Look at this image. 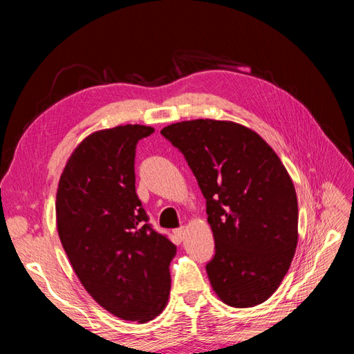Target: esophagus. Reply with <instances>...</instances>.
Masks as SVG:
<instances>
[{
	"instance_id": "esophagus-1",
	"label": "esophagus",
	"mask_w": 354,
	"mask_h": 354,
	"mask_svg": "<svg viewBox=\"0 0 354 354\" xmlns=\"http://www.w3.org/2000/svg\"><path fill=\"white\" fill-rule=\"evenodd\" d=\"M174 234H176V238H178V239H183V238H185V234H186V229H185V227L176 229V230H174Z\"/></svg>"
}]
</instances>
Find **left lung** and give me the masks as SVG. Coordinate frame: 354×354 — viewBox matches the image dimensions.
Returning a JSON list of instances; mask_svg holds the SVG:
<instances>
[{"label":"left lung","mask_w":354,"mask_h":354,"mask_svg":"<svg viewBox=\"0 0 354 354\" xmlns=\"http://www.w3.org/2000/svg\"><path fill=\"white\" fill-rule=\"evenodd\" d=\"M160 134L185 155L207 199L214 292L230 307L264 303L279 288L298 241V202L282 160L255 131L232 121H183Z\"/></svg>","instance_id":"obj_1"}]
</instances>
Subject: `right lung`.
<instances>
[{
    "instance_id": "obj_1",
    "label": "right lung",
    "mask_w": 354,
    "mask_h": 354,
    "mask_svg": "<svg viewBox=\"0 0 354 354\" xmlns=\"http://www.w3.org/2000/svg\"><path fill=\"white\" fill-rule=\"evenodd\" d=\"M155 130L118 125L85 137L59 180V238L82 286L116 317L146 324L167 306L176 245L136 194V146Z\"/></svg>"
}]
</instances>
